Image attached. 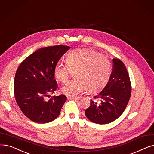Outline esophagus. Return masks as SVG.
Returning a JSON list of instances; mask_svg holds the SVG:
<instances>
[{
  "mask_svg": "<svg viewBox=\"0 0 154 154\" xmlns=\"http://www.w3.org/2000/svg\"><path fill=\"white\" fill-rule=\"evenodd\" d=\"M68 99H79L78 97H72V96H67Z\"/></svg>",
  "mask_w": 154,
  "mask_h": 154,
  "instance_id": "esophagus-1",
  "label": "esophagus"
}]
</instances>
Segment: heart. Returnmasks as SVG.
Instances as JSON below:
<instances>
[{"instance_id": "1", "label": "heart", "mask_w": 154, "mask_h": 154, "mask_svg": "<svg viewBox=\"0 0 154 154\" xmlns=\"http://www.w3.org/2000/svg\"><path fill=\"white\" fill-rule=\"evenodd\" d=\"M66 64L58 63L53 70L55 77L62 83L68 81L71 72L76 79L62 86L60 91L68 96L82 94L89 89L91 92L101 90L111 75V63L101 53L88 49H77L66 56Z\"/></svg>"}]
</instances>
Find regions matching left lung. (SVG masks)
Returning <instances> with one entry per match:
<instances>
[{"label": "left lung", "mask_w": 154, "mask_h": 154, "mask_svg": "<svg viewBox=\"0 0 154 154\" xmlns=\"http://www.w3.org/2000/svg\"><path fill=\"white\" fill-rule=\"evenodd\" d=\"M112 62L108 83L85 111L86 117L94 123L108 124L116 120L125 111L131 96V82L126 66L118 58H113Z\"/></svg>", "instance_id": "left-lung-1"}]
</instances>
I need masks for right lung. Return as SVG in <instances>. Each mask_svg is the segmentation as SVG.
<instances>
[{
  "instance_id": "obj_1",
  "label": "right lung",
  "mask_w": 154,
  "mask_h": 154,
  "mask_svg": "<svg viewBox=\"0 0 154 154\" xmlns=\"http://www.w3.org/2000/svg\"><path fill=\"white\" fill-rule=\"evenodd\" d=\"M70 48L64 45L40 48L26 58L18 67L14 84L16 101L23 114L31 121L47 123L60 113L66 97L53 96L48 101L45 96L57 90L58 85L53 70Z\"/></svg>"
}]
</instances>
